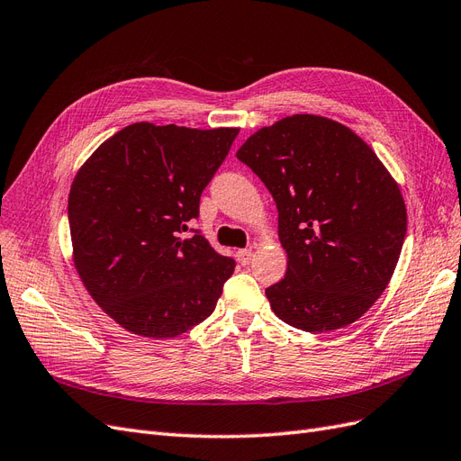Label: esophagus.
Masks as SVG:
<instances>
[{
    "label": "esophagus",
    "mask_w": 461,
    "mask_h": 461,
    "mask_svg": "<svg viewBox=\"0 0 461 461\" xmlns=\"http://www.w3.org/2000/svg\"><path fill=\"white\" fill-rule=\"evenodd\" d=\"M254 249L252 248H244V249H239V252H236V259H239V263L240 265H249L254 261Z\"/></svg>",
    "instance_id": "34e87169"
}]
</instances>
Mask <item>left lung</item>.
Returning a JSON list of instances; mask_svg holds the SVG:
<instances>
[{"mask_svg":"<svg viewBox=\"0 0 461 461\" xmlns=\"http://www.w3.org/2000/svg\"><path fill=\"white\" fill-rule=\"evenodd\" d=\"M236 158L267 186L286 275L265 288L290 327H348L379 298L406 239V203L376 153L344 124L292 115L263 127Z\"/></svg>","mask_w":461,"mask_h":461,"instance_id":"left-lung-1","label":"left lung"}]
</instances>
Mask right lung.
<instances>
[{
    "mask_svg": "<svg viewBox=\"0 0 461 461\" xmlns=\"http://www.w3.org/2000/svg\"><path fill=\"white\" fill-rule=\"evenodd\" d=\"M236 134L134 122L73 180L75 267L95 303L138 337L173 339L202 323L234 271L188 222Z\"/></svg>",
    "mask_w": 461,
    "mask_h": 461,
    "instance_id": "obj_1",
    "label": "right lung"
}]
</instances>
